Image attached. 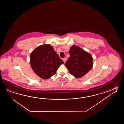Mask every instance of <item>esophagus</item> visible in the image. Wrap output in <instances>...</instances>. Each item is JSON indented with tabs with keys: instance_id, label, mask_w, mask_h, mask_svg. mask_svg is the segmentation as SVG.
<instances>
[{
	"instance_id": "34e87169",
	"label": "esophagus",
	"mask_w": 124,
	"mask_h": 124,
	"mask_svg": "<svg viewBox=\"0 0 124 124\" xmlns=\"http://www.w3.org/2000/svg\"><path fill=\"white\" fill-rule=\"evenodd\" d=\"M63 61L64 62H66V61H67V58H65L63 59Z\"/></svg>"
}]
</instances>
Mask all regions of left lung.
Wrapping results in <instances>:
<instances>
[{"mask_svg":"<svg viewBox=\"0 0 124 124\" xmlns=\"http://www.w3.org/2000/svg\"><path fill=\"white\" fill-rule=\"evenodd\" d=\"M70 57L65 63L70 73L77 78H80L92 69L93 57L82 48L73 45L69 50Z\"/></svg>","mask_w":124,"mask_h":124,"instance_id":"obj_1","label":"left lung"}]
</instances>
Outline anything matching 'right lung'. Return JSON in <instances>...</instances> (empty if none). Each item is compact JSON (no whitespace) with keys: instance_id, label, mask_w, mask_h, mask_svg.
<instances>
[{"instance_id":"1","label":"right lung","mask_w":124,"mask_h":124,"mask_svg":"<svg viewBox=\"0 0 124 124\" xmlns=\"http://www.w3.org/2000/svg\"><path fill=\"white\" fill-rule=\"evenodd\" d=\"M30 63L33 70L41 78L47 79L54 75L63 61L49 44L36 48L30 55Z\"/></svg>"}]
</instances>
